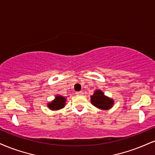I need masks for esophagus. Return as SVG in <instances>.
Wrapping results in <instances>:
<instances>
[{
    "mask_svg": "<svg viewBox=\"0 0 155 155\" xmlns=\"http://www.w3.org/2000/svg\"><path fill=\"white\" fill-rule=\"evenodd\" d=\"M76 94H77V95H82V94H84V92H82V91H80V92H76Z\"/></svg>",
    "mask_w": 155,
    "mask_h": 155,
    "instance_id": "34e87169",
    "label": "esophagus"
}]
</instances>
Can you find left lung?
Here are the masks:
<instances>
[{"mask_svg": "<svg viewBox=\"0 0 155 155\" xmlns=\"http://www.w3.org/2000/svg\"><path fill=\"white\" fill-rule=\"evenodd\" d=\"M91 102L93 105L101 110L110 109L114 104L113 100L105 96L101 90H96L91 96Z\"/></svg>", "mask_w": 155, "mask_h": 155, "instance_id": "left-lung-1", "label": "left lung"}]
</instances>
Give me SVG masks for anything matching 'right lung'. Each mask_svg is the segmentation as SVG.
<instances>
[{"label":"right lung","instance_id":"right-lung-1","mask_svg":"<svg viewBox=\"0 0 155 155\" xmlns=\"http://www.w3.org/2000/svg\"><path fill=\"white\" fill-rule=\"evenodd\" d=\"M66 100L64 97L61 95H56L53 101L50 102L48 104V107L50 110H60L61 108L64 107L65 105H66Z\"/></svg>","mask_w":155,"mask_h":155}]
</instances>
